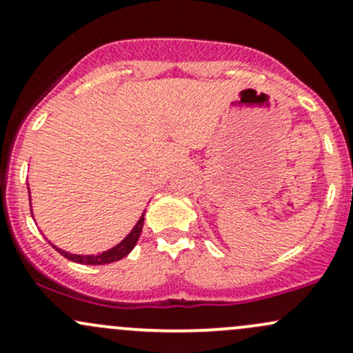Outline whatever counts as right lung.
<instances>
[{
    "label": "right lung",
    "instance_id": "obj_1",
    "mask_svg": "<svg viewBox=\"0 0 353 353\" xmlns=\"http://www.w3.org/2000/svg\"><path fill=\"white\" fill-rule=\"evenodd\" d=\"M30 212H32V205H30ZM143 220H145V213L140 216V220H138L137 225L133 227V230H131V232L128 234L119 244L108 249V251L101 252V254H70L68 251H63V249L56 248V245H52V248H54L58 252H61L66 259H70V261H74V263H80V265H109V263L119 261V259H123L124 256H128L131 251H133V248L137 245L138 239H140L141 229H143Z\"/></svg>",
    "mask_w": 353,
    "mask_h": 353
}]
</instances>
